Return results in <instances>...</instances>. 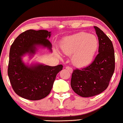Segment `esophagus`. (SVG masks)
I'll return each instance as SVG.
<instances>
[{
    "instance_id": "34e87169",
    "label": "esophagus",
    "mask_w": 123,
    "mask_h": 123,
    "mask_svg": "<svg viewBox=\"0 0 123 123\" xmlns=\"http://www.w3.org/2000/svg\"><path fill=\"white\" fill-rule=\"evenodd\" d=\"M67 69V70H68L69 72H70V73H72L73 72V69H72L71 67H66V68H65Z\"/></svg>"
}]
</instances>
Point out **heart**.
Here are the masks:
<instances>
[{
	"mask_svg": "<svg viewBox=\"0 0 123 123\" xmlns=\"http://www.w3.org/2000/svg\"><path fill=\"white\" fill-rule=\"evenodd\" d=\"M98 46V41L93 35L81 32L64 38L60 45L62 52L72 55L71 60L75 66L83 67L91 63ZM60 55V53L56 52Z\"/></svg>",
	"mask_w": 123,
	"mask_h": 123,
	"instance_id": "heart-1",
	"label": "heart"
}]
</instances>
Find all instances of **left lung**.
Here are the masks:
<instances>
[{
	"label": "left lung",
	"instance_id": "obj_1",
	"mask_svg": "<svg viewBox=\"0 0 123 123\" xmlns=\"http://www.w3.org/2000/svg\"><path fill=\"white\" fill-rule=\"evenodd\" d=\"M98 39V54L90 65L74 70L72 88L83 97L98 95L108 87L115 69V55L112 43L101 30L94 26Z\"/></svg>",
	"mask_w": 123,
	"mask_h": 123
}]
</instances>
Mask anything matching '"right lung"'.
Here are the masks:
<instances>
[{
    "instance_id": "1",
    "label": "right lung",
    "mask_w": 123,
    "mask_h": 123,
    "mask_svg": "<svg viewBox=\"0 0 123 123\" xmlns=\"http://www.w3.org/2000/svg\"><path fill=\"white\" fill-rule=\"evenodd\" d=\"M51 32L29 30L20 34L11 45L8 74L12 87L18 96L30 100H39L51 91L56 76L63 69L62 64L51 67L38 63L29 65L23 57L31 59L40 48L52 52V45L48 39Z\"/></svg>"
}]
</instances>
